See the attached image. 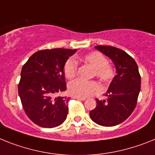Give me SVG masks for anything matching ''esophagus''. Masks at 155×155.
<instances>
[{"instance_id": "esophagus-1", "label": "esophagus", "mask_w": 155, "mask_h": 155, "mask_svg": "<svg viewBox=\"0 0 155 155\" xmlns=\"http://www.w3.org/2000/svg\"><path fill=\"white\" fill-rule=\"evenodd\" d=\"M73 98H75V99H77V100H79V101H85L86 100V97H74Z\"/></svg>"}]
</instances>
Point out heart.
Wrapping results in <instances>:
<instances>
[{"mask_svg":"<svg viewBox=\"0 0 155 155\" xmlns=\"http://www.w3.org/2000/svg\"><path fill=\"white\" fill-rule=\"evenodd\" d=\"M82 60L94 69V75L104 83H109L115 76V71L111 65L107 64V60L101 53L97 51L87 54ZM64 75L68 79H72L77 73V62L75 59L69 58L64 66ZM68 91L71 95L79 97H87L101 91V87L95 81H83L75 79L68 85Z\"/></svg>","mask_w":155,"mask_h":155,"instance_id":"1","label":"heart"}]
</instances>
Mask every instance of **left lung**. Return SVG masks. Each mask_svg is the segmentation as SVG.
<instances>
[{
    "instance_id": "obj_1",
    "label": "left lung",
    "mask_w": 155,
    "mask_h": 155,
    "mask_svg": "<svg viewBox=\"0 0 155 155\" xmlns=\"http://www.w3.org/2000/svg\"><path fill=\"white\" fill-rule=\"evenodd\" d=\"M111 59L116 70L106 92L105 100L96 99L97 106L90 116L102 126H115L129 118L137 105L140 91V76L137 64L126 52L111 46L94 47Z\"/></svg>"
}]
</instances>
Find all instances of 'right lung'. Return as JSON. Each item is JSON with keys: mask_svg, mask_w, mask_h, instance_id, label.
<instances>
[{"mask_svg": "<svg viewBox=\"0 0 155 155\" xmlns=\"http://www.w3.org/2000/svg\"><path fill=\"white\" fill-rule=\"evenodd\" d=\"M77 50L47 49L33 54L21 68L18 95L25 114L40 127L62 124L68 115L64 66Z\"/></svg>", "mask_w": 155, "mask_h": 155, "instance_id": "1", "label": "right lung"}]
</instances>
